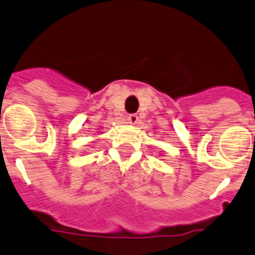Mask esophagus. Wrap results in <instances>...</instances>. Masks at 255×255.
Wrapping results in <instances>:
<instances>
[{
    "instance_id": "obj_1",
    "label": "esophagus",
    "mask_w": 255,
    "mask_h": 255,
    "mask_svg": "<svg viewBox=\"0 0 255 255\" xmlns=\"http://www.w3.org/2000/svg\"><path fill=\"white\" fill-rule=\"evenodd\" d=\"M138 121L139 118L137 114H129V116L127 117V123H129V125H137Z\"/></svg>"
}]
</instances>
